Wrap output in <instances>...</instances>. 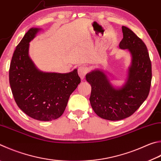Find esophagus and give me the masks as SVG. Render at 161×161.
<instances>
[{
    "label": "esophagus",
    "instance_id": "1",
    "mask_svg": "<svg viewBox=\"0 0 161 161\" xmlns=\"http://www.w3.org/2000/svg\"><path fill=\"white\" fill-rule=\"evenodd\" d=\"M87 73V68L85 66H80L78 68V74L81 80H84Z\"/></svg>",
    "mask_w": 161,
    "mask_h": 161
}]
</instances>
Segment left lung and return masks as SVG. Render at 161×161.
I'll use <instances>...</instances> for the list:
<instances>
[{
    "instance_id": "left-lung-1",
    "label": "left lung",
    "mask_w": 161,
    "mask_h": 161,
    "mask_svg": "<svg viewBox=\"0 0 161 161\" xmlns=\"http://www.w3.org/2000/svg\"><path fill=\"white\" fill-rule=\"evenodd\" d=\"M122 30L123 39L119 46L128 49L132 57L126 84L115 89L100 70L92 71L86 76L92 86L89 101L93 111L100 118L112 121L128 118L141 106L149 93L152 79L147 46L129 28L122 26Z\"/></svg>"
}]
</instances>
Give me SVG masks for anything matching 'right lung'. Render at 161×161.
<instances>
[{
  "label": "right lung",
  "mask_w": 161,
  "mask_h": 161,
  "mask_svg": "<svg viewBox=\"0 0 161 161\" xmlns=\"http://www.w3.org/2000/svg\"><path fill=\"white\" fill-rule=\"evenodd\" d=\"M39 31L31 28L17 46L12 58L9 81L14 101L28 116L49 121L63 115L69 96L81 82L77 70L60 74L39 71L29 57V42Z\"/></svg>",
  "instance_id": "right-lung-1"
}]
</instances>
